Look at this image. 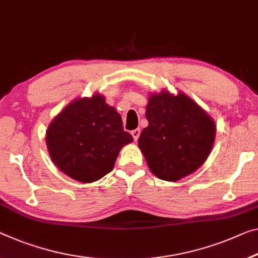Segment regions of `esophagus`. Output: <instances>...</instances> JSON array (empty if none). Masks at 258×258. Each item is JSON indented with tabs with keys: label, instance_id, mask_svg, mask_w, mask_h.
<instances>
[{
	"label": "esophagus",
	"instance_id": "esophagus-1",
	"mask_svg": "<svg viewBox=\"0 0 258 258\" xmlns=\"http://www.w3.org/2000/svg\"><path fill=\"white\" fill-rule=\"evenodd\" d=\"M132 135H133L134 140H135V141H137V140H138V138H140V135H141V130H140V129H135V130H133V132H132Z\"/></svg>",
	"mask_w": 258,
	"mask_h": 258
}]
</instances>
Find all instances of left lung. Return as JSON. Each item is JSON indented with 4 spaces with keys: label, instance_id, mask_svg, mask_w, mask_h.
Listing matches in <instances>:
<instances>
[{
    "label": "left lung",
    "instance_id": "left-lung-1",
    "mask_svg": "<svg viewBox=\"0 0 258 258\" xmlns=\"http://www.w3.org/2000/svg\"><path fill=\"white\" fill-rule=\"evenodd\" d=\"M138 146L151 172L165 181L189 175L208 159L216 137L212 117L184 93L151 94Z\"/></svg>",
    "mask_w": 258,
    "mask_h": 258
}]
</instances>
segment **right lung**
I'll list each match as a JSON object with an SVG mask.
<instances>
[{
  "instance_id": "1",
  "label": "right lung",
  "mask_w": 258,
  "mask_h": 258,
  "mask_svg": "<svg viewBox=\"0 0 258 258\" xmlns=\"http://www.w3.org/2000/svg\"><path fill=\"white\" fill-rule=\"evenodd\" d=\"M133 141L123 130L120 114L98 93L70 102L46 132L54 164L71 179L84 183L108 174L120 150Z\"/></svg>"
}]
</instances>
